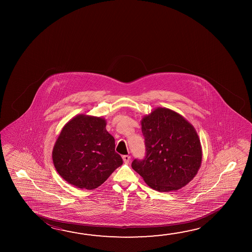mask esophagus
Listing matches in <instances>:
<instances>
[{"mask_svg":"<svg viewBox=\"0 0 252 252\" xmlns=\"http://www.w3.org/2000/svg\"><path fill=\"white\" fill-rule=\"evenodd\" d=\"M123 161H125V162H129V161H130V159H131V157L130 156H127V155H126V156H123Z\"/></svg>","mask_w":252,"mask_h":252,"instance_id":"obj_1","label":"esophagus"}]
</instances>
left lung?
I'll return each instance as SVG.
<instances>
[{
	"label": "left lung",
	"instance_id": "obj_1",
	"mask_svg": "<svg viewBox=\"0 0 252 252\" xmlns=\"http://www.w3.org/2000/svg\"><path fill=\"white\" fill-rule=\"evenodd\" d=\"M146 155L132 168L154 190H177L195 177L201 164L200 140L193 126L166 108H157L141 121Z\"/></svg>",
	"mask_w": 252,
	"mask_h": 252
}]
</instances>
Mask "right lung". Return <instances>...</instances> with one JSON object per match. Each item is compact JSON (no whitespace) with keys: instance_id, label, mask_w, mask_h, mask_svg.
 Wrapping results in <instances>:
<instances>
[{"instance_id":"right-lung-1","label":"right lung","mask_w":252,"mask_h":252,"mask_svg":"<svg viewBox=\"0 0 252 252\" xmlns=\"http://www.w3.org/2000/svg\"><path fill=\"white\" fill-rule=\"evenodd\" d=\"M105 126L101 118L79 115L62 129L53 161L58 173L71 185L93 190L123 163Z\"/></svg>"}]
</instances>
